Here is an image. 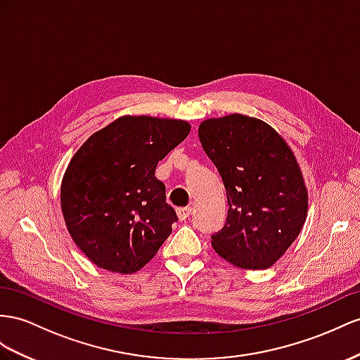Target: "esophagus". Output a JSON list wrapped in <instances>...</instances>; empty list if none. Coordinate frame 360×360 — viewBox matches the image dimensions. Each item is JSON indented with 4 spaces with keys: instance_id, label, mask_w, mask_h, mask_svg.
Masks as SVG:
<instances>
[{
    "instance_id": "1",
    "label": "esophagus",
    "mask_w": 360,
    "mask_h": 360,
    "mask_svg": "<svg viewBox=\"0 0 360 360\" xmlns=\"http://www.w3.org/2000/svg\"><path fill=\"white\" fill-rule=\"evenodd\" d=\"M191 208L190 207H186V208H178L176 210V214H178V219L179 220H187L188 217H190V214H191Z\"/></svg>"
}]
</instances>
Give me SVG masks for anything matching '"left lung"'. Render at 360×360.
<instances>
[{
  "mask_svg": "<svg viewBox=\"0 0 360 360\" xmlns=\"http://www.w3.org/2000/svg\"><path fill=\"white\" fill-rule=\"evenodd\" d=\"M198 132L229 204L226 224L211 245L236 268H271L297 240L309 211L292 149L272 126L242 114L207 118Z\"/></svg>",
  "mask_w": 360,
  "mask_h": 360,
  "instance_id": "obj_1",
  "label": "left lung"
}]
</instances>
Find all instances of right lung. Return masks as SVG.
Returning <instances> with one entry per match:
<instances>
[{"instance_id":"1","label":"right lung","mask_w":360,"mask_h":360,"mask_svg":"<svg viewBox=\"0 0 360 360\" xmlns=\"http://www.w3.org/2000/svg\"><path fill=\"white\" fill-rule=\"evenodd\" d=\"M190 129L176 118L122 115L72 155L60 186L62 214L72 240L98 268L140 271L170 236L178 217L155 170Z\"/></svg>"}]
</instances>
